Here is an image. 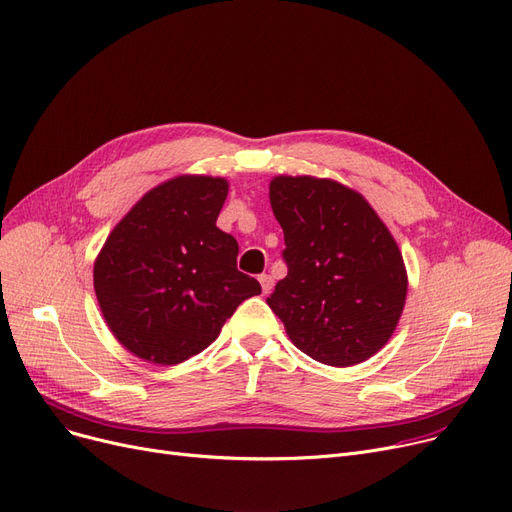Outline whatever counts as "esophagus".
I'll list each match as a JSON object with an SVG mask.
<instances>
[{"instance_id": "esophagus-1", "label": "esophagus", "mask_w": 512, "mask_h": 512, "mask_svg": "<svg viewBox=\"0 0 512 512\" xmlns=\"http://www.w3.org/2000/svg\"><path fill=\"white\" fill-rule=\"evenodd\" d=\"M259 282H261V290H263V294H267L272 290V286H274V278L270 276V274H261L259 276Z\"/></svg>"}]
</instances>
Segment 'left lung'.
<instances>
[{"label":"left lung","mask_w":512,"mask_h":512,"mask_svg":"<svg viewBox=\"0 0 512 512\" xmlns=\"http://www.w3.org/2000/svg\"><path fill=\"white\" fill-rule=\"evenodd\" d=\"M270 201L288 274L267 305L294 346L334 367L378 353L407 299L405 263L378 213L351 188L311 176L274 178Z\"/></svg>","instance_id":"obj_1"}]
</instances>
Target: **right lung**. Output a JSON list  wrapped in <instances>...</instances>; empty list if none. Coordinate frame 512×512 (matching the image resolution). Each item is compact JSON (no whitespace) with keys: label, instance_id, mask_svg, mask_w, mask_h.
I'll use <instances>...</instances> for the list:
<instances>
[{"label":"right lung","instance_id":"right-lung-1","mask_svg":"<svg viewBox=\"0 0 512 512\" xmlns=\"http://www.w3.org/2000/svg\"><path fill=\"white\" fill-rule=\"evenodd\" d=\"M228 182L178 176L149 191L107 236L93 284L114 336L137 357L176 365L220 336L261 286L238 272V242L215 222Z\"/></svg>","mask_w":512,"mask_h":512}]
</instances>
